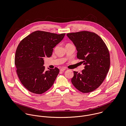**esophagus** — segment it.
<instances>
[{"instance_id": "34e87169", "label": "esophagus", "mask_w": 126, "mask_h": 126, "mask_svg": "<svg viewBox=\"0 0 126 126\" xmlns=\"http://www.w3.org/2000/svg\"><path fill=\"white\" fill-rule=\"evenodd\" d=\"M66 69L65 68H62L61 69H60V71H64V70H65Z\"/></svg>"}]
</instances>
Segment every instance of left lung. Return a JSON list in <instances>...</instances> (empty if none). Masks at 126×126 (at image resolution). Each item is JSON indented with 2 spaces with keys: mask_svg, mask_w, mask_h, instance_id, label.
<instances>
[{
  "mask_svg": "<svg viewBox=\"0 0 126 126\" xmlns=\"http://www.w3.org/2000/svg\"><path fill=\"white\" fill-rule=\"evenodd\" d=\"M76 47L77 58L85 65L81 73L74 71L73 85L83 93L97 89L109 72L110 57L108 47L97 34L88 31L67 34Z\"/></svg>",
  "mask_w": 126,
  "mask_h": 126,
  "instance_id": "obj_1",
  "label": "left lung"
}]
</instances>
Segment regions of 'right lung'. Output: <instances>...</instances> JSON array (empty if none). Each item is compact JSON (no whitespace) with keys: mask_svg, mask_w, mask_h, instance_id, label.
<instances>
[{"mask_svg":"<svg viewBox=\"0 0 126 126\" xmlns=\"http://www.w3.org/2000/svg\"><path fill=\"white\" fill-rule=\"evenodd\" d=\"M65 34L37 31L19 44L15 64L20 81L30 92L42 94L53 85L60 70L55 67L46 71L44 58L51 56L53 48Z\"/></svg>","mask_w":126,"mask_h":126,"instance_id":"1","label":"right lung"}]
</instances>
